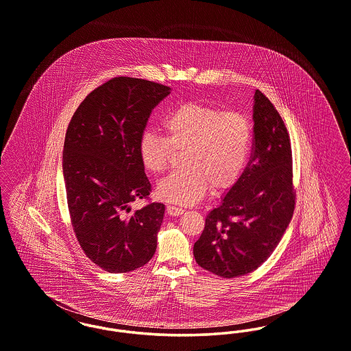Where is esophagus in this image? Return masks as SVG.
<instances>
[{"mask_svg": "<svg viewBox=\"0 0 351 351\" xmlns=\"http://www.w3.org/2000/svg\"><path fill=\"white\" fill-rule=\"evenodd\" d=\"M183 208L181 207H177V206H171V204H169L168 207H167V213L170 216H180V215L183 214Z\"/></svg>", "mask_w": 351, "mask_h": 351, "instance_id": "obj_1", "label": "esophagus"}]
</instances>
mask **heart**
Segmentation results:
<instances>
[{"label": "heart", "instance_id": "obj_1", "mask_svg": "<svg viewBox=\"0 0 351 351\" xmlns=\"http://www.w3.org/2000/svg\"><path fill=\"white\" fill-rule=\"evenodd\" d=\"M161 127L165 137L152 131L140 137L144 168L162 173L174 151H183V168L158 182L160 198L190 206L203 198L208 187L224 191L240 180L253 141L252 124L241 112L190 101L169 111Z\"/></svg>", "mask_w": 351, "mask_h": 351}]
</instances>
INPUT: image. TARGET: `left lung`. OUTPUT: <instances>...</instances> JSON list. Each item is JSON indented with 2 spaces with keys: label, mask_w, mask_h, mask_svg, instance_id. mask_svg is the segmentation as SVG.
Here are the masks:
<instances>
[{
  "label": "left lung",
  "mask_w": 351,
  "mask_h": 351,
  "mask_svg": "<svg viewBox=\"0 0 351 351\" xmlns=\"http://www.w3.org/2000/svg\"><path fill=\"white\" fill-rule=\"evenodd\" d=\"M250 160L194 244L199 266L223 278L249 274L271 256L290 224L296 191L286 124L269 98L254 94Z\"/></svg>",
  "instance_id": "obj_1"
}]
</instances>
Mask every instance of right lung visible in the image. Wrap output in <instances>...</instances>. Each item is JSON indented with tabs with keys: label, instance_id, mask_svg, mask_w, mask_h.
I'll return each mask as SVG.
<instances>
[{
	"label": "right lung",
	"instance_id": "1",
	"mask_svg": "<svg viewBox=\"0 0 351 351\" xmlns=\"http://www.w3.org/2000/svg\"><path fill=\"white\" fill-rule=\"evenodd\" d=\"M170 88L134 77H115L77 107L64 141L62 173L71 223L86 257L108 273L148 263L157 247L165 206L136 199L152 191L138 154L153 108Z\"/></svg>",
	"mask_w": 351,
	"mask_h": 351
}]
</instances>
